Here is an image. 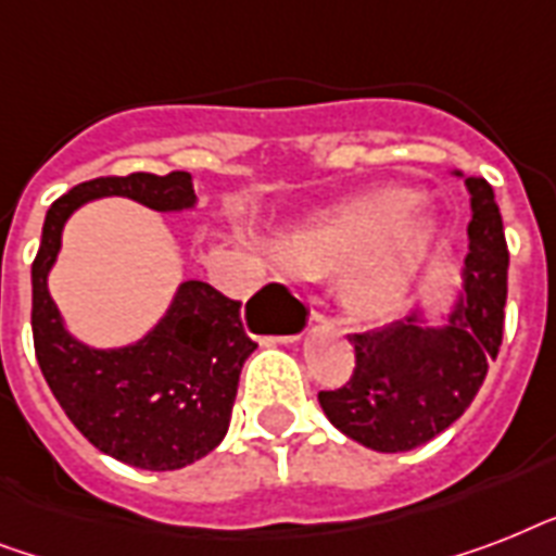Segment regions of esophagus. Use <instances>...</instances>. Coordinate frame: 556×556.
I'll return each mask as SVG.
<instances>
[{
	"instance_id": "1",
	"label": "esophagus",
	"mask_w": 556,
	"mask_h": 556,
	"mask_svg": "<svg viewBox=\"0 0 556 556\" xmlns=\"http://www.w3.org/2000/svg\"><path fill=\"white\" fill-rule=\"evenodd\" d=\"M323 320H326V317H323L320 312H312V323H323Z\"/></svg>"
}]
</instances>
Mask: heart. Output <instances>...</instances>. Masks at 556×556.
<instances>
[{
  "label": "heart",
  "instance_id": "obj_1",
  "mask_svg": "<svg viewBox=\"0 0 556 556\" xmlns=\"http://www.w3.org/2000/svg\"><path fill=\"white\" fill-rule=\"evenodd\" d=\"M418 201L413 187H371L303 218L279 239V262L303 279L334 274V296L352 320H389L435 244V225L415 213Z\"/></svg>",
  "mask_w": 556,
  "mask_h": 556
}]
</instances>
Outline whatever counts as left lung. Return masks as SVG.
Returning <instances> with one entry per match:
<instances>
[{
  "mask_svg": "<svg viewBox=\"0 0 556 556\" xmlns=\"http://www.w3.org/2000/svg\"><path fill=\"white\" fill-rule=\"evenodd\" d=\"M462 176V173H456ZM470 190L462 291L444 326L421 312L383 329L349 334L355 371L346 387L320 392V406L340 432L378 453L415 450L462 418L496 361L508 300V242L500 204L484 178Z\"/></svg>",
  "mask_w": 556,
  "mask_h": 556,
  "instance_id": "obj_1",
  "label": "left lung"
}]
</instances>
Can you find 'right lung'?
<instances>
[{"label":"right lung","instance_id":"1","mask_svg":"<svg viewBox=\"0 0 556 556\" xmlns=\"http://www.w3.org/2000/svg\"><path fill=\"white\" fill-rule=\"evenodd\" d=\"M103 195L141 201L159 213L195 207L192 176L181 169L94 178L60 195L48 207L30 265L34 352L68 421L100 453L141 470H178L225 439L239 371L256 343L239 317L242 303L199 279L178 286L159 326L132 346L91 349L72 338L48 294V270L68 216Z\"/></svg>","mask_w":556,"mask_h":556}]
</instances>
